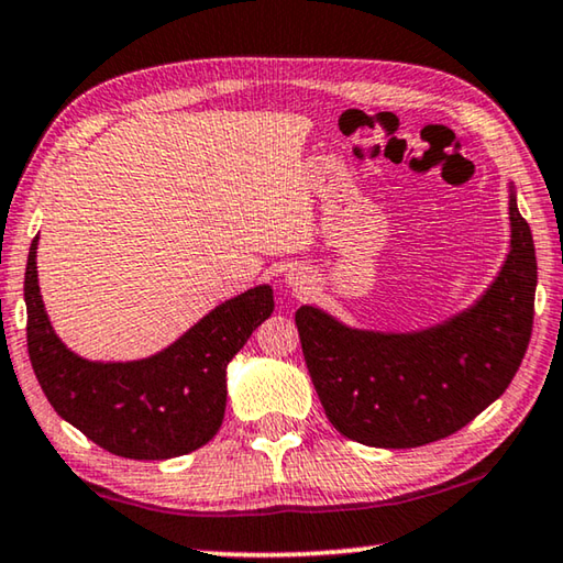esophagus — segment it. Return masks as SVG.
I'll return each mask as SVG.
<instances>
[{"label": "esophagus", "mask_w": 563, "mask_h": 563, "mask_svg": "<svg viewBox=\"0 0 563 563\" xmlns=\"http://www.w3.org/2000/svg\"><path fill=\"white\" fill-rule=\"evenodd\" d=\"M290 285H292V288H302V283H300V280H295V278H292V283H290Z\"/></svg>", "instance_id": "esophagus-1"}]
</instances>
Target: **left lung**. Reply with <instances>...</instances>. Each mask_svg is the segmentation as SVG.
Segmentation results:
<instances>
[{
    "mask_svg": "<svg viewBox=\"0 0 563 563\" xmlns=\"http://www.w3.org/2000/svg\"><path fill=\"white\" fill-rule=\"evenodd\" d=\"M511 251L472 310L412 335L350 330L310 305L295 312L305 365L328 419L347 440L407 450L444 440L484 412L529 347L537 253L517 198Z\"/></svg>",
    "mask_w": 563,
    "mask_h": 563,
    "instance_id": "obj_1",
    "label": "left lung"
}]
</instances>
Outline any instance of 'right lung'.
Instances as JSON below:
<instances>
[{
  "instance_id": "add662e5",
  "label": "right lung",
  "mask_w": 563,
  "mask_h": 563,
  "mask_svg": "<svg viewBox=\"0 0 563 563\" xmlns=\"http://www.w3.org/2000/svg\"><path fill=\"white\" fill-rule=\"evenodd\" d=\"M36 241L24 273L26 350L56 415L103 450L129 460H170L221 430L225 367L273 312L268 285L218 305L168 350L139 362H89L62 345L36 285Z\"/></svg>"
}]
</instances>
